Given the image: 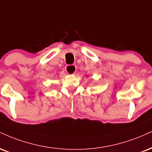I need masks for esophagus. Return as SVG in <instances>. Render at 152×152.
Returning <instances> with one entry per match:
<instances>
[{"label": "esophagus", "instance_id": "obj_1", "mask_svg": "<svg viewBox=\"0 0 152 152\" xmlns=\"http://www.w3.org/2000/svg\"><path fill=\"white\" fill-rule=\"evenodd\" d=\"M66 71L69 74H74L76 71V65H67L66 66Z\"/></svg>", "mask_w": 152, "mask_h": 152}]
</instances>
